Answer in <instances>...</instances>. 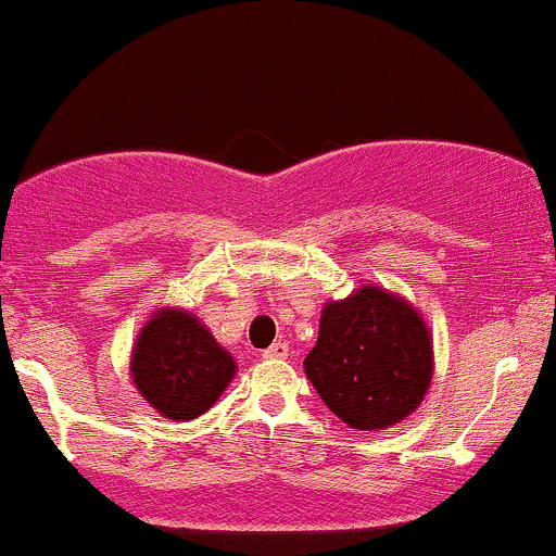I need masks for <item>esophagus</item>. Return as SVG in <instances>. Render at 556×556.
I'll return each mask as SVG.
<instances>
[{
    "mask_svg": "<svg viewBox=\"0 0 556 556\" xmlns=\"http://www.w3.org/2000/svg\"><path fill=\"white\" fill-rule=\"evenodd\" d=\"M287 355H290V344L282 340L274 342L271 348L264 350V358H269V361H282V358H287Z\"/></svg>",
    "mask_w": 556,
    "mask_h": 556,
    "instance_id": "1",
    "label": "esophagus"
}]
</instances>
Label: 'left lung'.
Instances as JSON below:
<instances>
[{
	"label": "left lung",
	"instance_id": "obj_1",
	"mask_svg": "<svg viewBox=\"0 0 556 556\" xmlns=\"http://www.w3.org/2000/svg\"><path fill=\"white\" fill-rule=\"evenodd\" d=\"M305 376L350 429H387L410 416L431 384L433 353L424 318L397 295L363 287L324 305Z\"/></svg>",
	"mask_w": 556,
	"mask_h": 556
}]
</instances>
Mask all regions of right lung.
I'll return each mask as SVG.
<instances>
[{"label":"right lung","instance_id":"1","mask_svg":"<svg viewBox=\"0 0 556 556\" xmlns=\"http://www.w3.org/2000/svg\"><path fill=\"white\" fill-rule=\"evenodd\" d=\"M132 381L162 416L190 420L206 413L235 376V361L185 311L167 308L146 324L132 350Z\"/></svg>","mask_w":556,"mask_h":556}]
</instances>
